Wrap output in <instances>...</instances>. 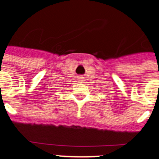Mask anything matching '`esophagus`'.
I'll list each match as a JSON object with an SVG mask.
<instances>
[{
    "label": "esophagus",
    "mask_w": 159,
    "mask_h": 159,
    "mask_svg": "<svg viewBox=\"0 0 159 159\" xmlns=\"http://www.w3.org/2000/svg\"><path fill=\"white\" fill-rule=\"evenodd\" d=\"M79 81H80V82H84V79L83 76H80L79 77Z\"/></svg>",
    "instance_id": "34e87169"
}]
</instances>
